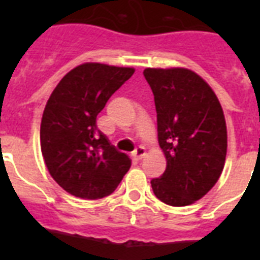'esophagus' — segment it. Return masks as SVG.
Returning <instances> with one entry per match:
<instances>
[{
	"label": "esophagus",
	"mask_w": 260,
	"mask_h": 260,
	"mask_svg": "<svg viewBox=\"0 0 260 260\" xmlns=\"http://www.w3.org/2000/svg\"><path fill=\"white\" fill-rule=\"evenodd\" d=\"M144 155H146V148L142 146H139L138 148L132 152V158H134L135 160H140L142 158H144Z\"/></svg>",
	"instance_id": "1"
}]
</instances>
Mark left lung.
Segmentation results:
<instances>
[{
    "mask_svg": "<svg viewBox=\"0 0 260 260\" xmlns=\"http://www.w3.org/2000/svg\"><path fill=\"white\" fill-rule=\"evenodd\" d=\"M154 93L158 142L167 166L151 181L154 194L171 206L202 198L218 181L226 156V125L216 94L187 69H146Z\"/></svg>",
    "mask_w": 260,
    "mask_h": 260,
    "instance_id": "1",
    "label": "left lung"
}]
</instances>
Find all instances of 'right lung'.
Returning a JSON list of instances; mask_svg holds the SVG:
<instances>
[{
	"mask_svg": "<svg viewBox=\"0 0 260 260\" xmlns=\"http://www.w3.org/2000/svg\"><path fill=\"white\" fill-rule=\"evenodd\" d=\"M134 73L131 67L85 63L67 73L48 98L40 125L42 154L67 193L104 198L129 170L131 159L98 129L97 116Z\"/></svg>",
	"mask_w": 260,
	"mask_h": 260,
	"instance_id": "right-lung-1",
	"label": "right lung"
}]
</instances>
